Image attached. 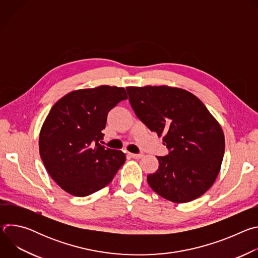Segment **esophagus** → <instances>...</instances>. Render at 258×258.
I'll use <instances>...</instances> for the list:
<instances>
[{
  "instance_id": "1",
  "label": "esophagus",
  "mask_w": 258,
  "mask_h": 258,
  "mask_svg": "<svg viewBox=\"0 0 258 258\" xmlns=\"http://www.w3.org/2000/svg\"><path fill=\"white\" fill-rule=\"evenodd\" d=\"M130 155H131V157H133L135 159H140V158H142L144 156L143 154H133V153H130Z\"/></svg>"
}]
</instances>
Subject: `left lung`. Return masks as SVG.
Returning <instances> with one entry per match:
<instances>
[{"label": "left lung", "mask_w": 258, "mask_h": 258, "mask_svg": "<svg viewBox=\"0 0 258 258\" xmlns=\"http://www.w3.org/2000/svg\"><path fill=\"white\" fill-rule=\"evenodd\" d=\"M138 118L169 150L157 156L158 169L147 175L161 197L186 203L202 196L215 181L225 153L222 126L192 93L167 86L127 87Z\"/></svg>", "instance_id": "obj_1"}]
</instances>
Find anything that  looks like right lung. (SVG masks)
<instances>
[{
    "label": "right lung",
    "instance_id": "1",
    "mask_svg": "<svg viewBox=\"0 0 258 258\" xmlns=\"http://www.w3.org/2000/svg\"><path fill=\"white\" fill-rule=\"evenodd\" d=\"M126 99L123 88L100 86L70 92L50 110L40 133V155L65 192L91 195L106 187L124 163L123 152L100 142L108 112Z\"/></svg>",
    "mask_w": 258,
    "mask_h": 258
}]
</instances>
